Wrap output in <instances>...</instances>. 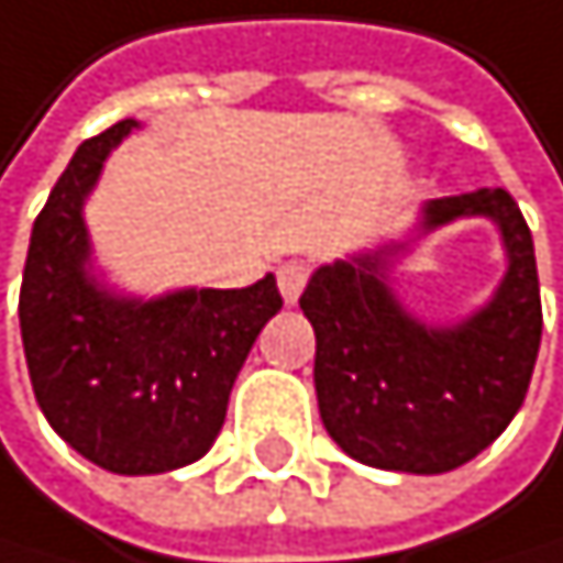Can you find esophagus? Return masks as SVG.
<instances>
[{
    "label": "esophagus",
    "mask_w": 563,
    "mask_h": 563,
    "mask_svg": "<svg viewBox=\"0 0 563 563\" xmlns=\"http://www.w3.org/2000/svg\"><path fill=\"white\" fill-rule=\"evenodd\" d=\"M306 282H309V264L306 261H288V264L278 267V288H282V299L288 306L299 302Z\"/></svg>",
    "instance_id": "esophagus-1"
}]
</instances>
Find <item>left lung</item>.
Returning <instances> with one entry per match:
<instances>
[{
	"mask_svg": "<svg viewBox=\"0 0 563 563\" xmlns=\"http://www.w3.org/2000/svg\"><path fill=\"white\" fill-rule=\"evenodd\" d=\"M488 216L509 257L488 306L430 327L388 288L406 244L323 264L302 291L316 330V399L327 433L354 461L443 475L478 457L519 412L540 351L543 309L533 236L506 188L423 206V230Z\"/></svg>",
	"mask_w": 563,
	"mask_h": 563,
	"instance_id": "8db88e82",
	"label": "left lung"
}]
</instances>
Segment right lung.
Returning <instances> with one entry per match:
<instances>
[{"label":"right lung","instance_id":"1","mask_svg":"<svg viewBox=\"0 0 563 563\" xmlns=\"http://www.w3.org/2000/svg\"><path fill=\"white\" fill-rule=\"evenodd\" d=\"M136 126L85 140L30 233L20 330L33 395L68 446L112 475H161L220 437L230 388L282 309L275 275L247 288L126 299L88 272L81 206L102 161Z\"/></svg>","mask_w":563,"mask_h":563}]
</instances>
